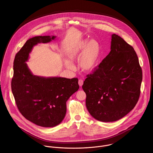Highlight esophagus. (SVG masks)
Instances as JSON below:
<instances>
[{
	"instance_id": "1",
	"label": "esophagus",
	"mask_w": 153,
	"mask_h": 153,
	"mask_svg": "<svg viewBox=\"0 0 153 153\" xmlns=\"http://www.w3.org/2000/svg\"><path fill=\"white\" fill-rule=\"evenodd\" d=\"M83 82H84V81L82 79H80L79 80V84L80 85V87H81L82 85H83Z\"/></svg>"
}]
</instances>
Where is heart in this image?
<instances>
[{
	"label": "heart",
	"mask_w": 153,
	"mask_h": 153,
	"mask_svg": "<svg viewBox=\"0 0 153 153\" xmlns=\"http://www.w3.org/2000/svg\"><path fill=\"white\" fill-rule=\"evenodd\" d=\"M101 54V46L99 42L92 39L82 40L72 45L67 52V56L70 61H79L81 70L90 72L94 70L97 65ZM64 64L68 68L73 69V66L68 61L65 60Z\"/></svg>",
	"instance_id": "1"
}]
</instances>
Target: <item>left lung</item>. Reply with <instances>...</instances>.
Wrapping results in <instances>:
<instances>
[{
  "label": "left lung",
  "mask_w": 153,
  "mask_h": 153,
  "mask_svg": "<svg viewBox=\"0 0 153 153\" xmlns=\"http://www.w3.org/2000/svg\"><path fill=\"white\" fill-rule=\"evenodd\" d=\"M82 88L88 111L104 122L122 118L138 101L142 71L133 47L115 34L112 35L111 51L87 75Z\"/></svg>",
  "instance_id": "8db88e82"
}]
</instances>
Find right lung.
Segmentation results:
<instances>
[{"label":"right lung","instance_id":"1","mask_svg":"<svg viewBox=\"0 0 153 153\" xmlns=\"http://www.w3.org/2000/svg\"><path fill=\"white\" fill-rule=\"evenodd\" d=\"M55 36H37L28 39L14 61L11 90L16 106L26 119L44 127H54L65 116L66 102L78 91V79L45 78L33 75L26 61L34 45L48 43Z\"/></svg>","mask_w":153,"mask_h":153}]
</instances>
